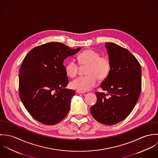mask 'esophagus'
I'll use <instances>...</instances> for the list:
<instances>
[{"instance_id":"34e87169","label":"esophagus","mask_w":158,"mask_h":158,"mask_svg":"<svg viewBox=\"0 0 158 158\" xmlns=\"http://www.w3.org/2000/svg\"><path fill=\"white\" fill-rule=\"evenodd\" d=\"M77 92L78 94H83L85 93V91H82V90H77Z\"/></svg>"}]
</instances>
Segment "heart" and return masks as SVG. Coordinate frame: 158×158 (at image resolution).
Instances as JSON below:
<instances>
[{
    "instance_id": "b5f03b06",
    "label": "heart",
    "mask_w": 158,
    "mask_h": 158,
    "mask_svg": "<svg viewBox=\"0 0 158 158\" xmlns=\"http://www.w3.org/2000/svg\"><path fill=\"white\" fill-rule=\"evenodd\" d=\"M78 64L85 69L86 76L80 77L73 80L71 87L77 90L86 91L95 86L97 80L103 81L109 75L111 71V61L106 56H101L99 53L92 49H87L78 56ZM66 72L69 77H75L80 66L75 60H70L65 66Z\"/></svg>"
}]
</instances>
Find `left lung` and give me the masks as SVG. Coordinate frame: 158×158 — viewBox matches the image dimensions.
Here are the masks:
<instances>
[{"instance_id": "obj_1", "label": "left lung", "mask_w": 158, "mask_h": 158, "mask_svg": "<svg viewBox=\"0 0 158 158\" xmlns=\"http://www.w3.org/2000/svg\"><path fill=\"white\" fill-rule=\"evenodd\" d=\"M111 71L100 87L107 93L96 92L97 103L90 113L98 122L106 125L116 124L128 116L139 97L141 66L127 48L113 43H106Z\"/></svg>"}]
</instances>
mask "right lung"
<instances>
[{
  "mask_svg": "<svg viewBox=\"0 0 158 158\" xmlns=\"http://www.w3.org/2000/svg\"><path fill=\"white\" fill-rule=\"evenodd\" d=\"M51 42L32 48L23 60L19 75V94L23 106L37 121L56 124L68 115L75 91L69 83L64 59L81 50Z\"/></svg>",
  "mask_w": 158,
  "mask_h": 158,
  "instance_id": "right-lung-1",
  "label": "right lung"
}]
</instances>
